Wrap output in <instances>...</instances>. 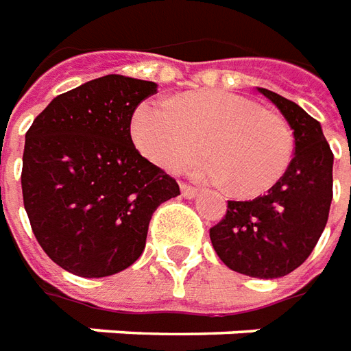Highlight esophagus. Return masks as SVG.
Listing matches in <instances>:
<instances>
[{
    "label": "esophagus",
    "mask_w": 351,
    "mask_h": 351,
    "mask_svg": "<svg viewBox=\"0 0 351 351\" xmlns=\"http://www.w3.org/2000/svg\"><path fill=\"white\" fill-rule=\"evenodd\" d=\"M181 195L185 196V198H195V196H198V189L181 183Z\"/></svg>",
    "instance_id": "1"
}]
</instances>
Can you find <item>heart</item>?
Listing matches in <instances>:
<instances>
[{"instance_id": "b5f03b06", "label": "heart", "mask_w": 351, "mask_h": 351, "mask_svg": "<svg viewBox=\"0 0 351 351\" xmlns=\"http://www.w3.org/2000/svg\"><path fill=\"white\" fill-rule=\"evenodd\" d=\"M132 140L162 170L193 168L198 180L257 196L274 187L293 158L289 124L251 98L228 90H200L180 100H147L132 117Z\"/></svg>"}]
</instances>
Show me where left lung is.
Instances as JSON below:
<instances>
[{"label":"left lung","mask_w":351,"mask_h":351,"mask_svg":"<svg viewBox=\"0 0 351 351\" xmlns=\"http://www.w3.org/2000/svg\"><path fill=\"white\" fill-rule=\"evenodd\" d=\"M280 109L295 138V156L267 195L228 200L210 228L213 250L230 270L272 280L299 268L322 236L332 200V151L322 124L295 101L257 88Z\"/></svg>","instance_id":"obj_1"}]
</instances>
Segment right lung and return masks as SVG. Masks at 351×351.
<instances>
[{
  "instance_id": "right-lung-1",
  "label": "right lung",
  "mask_w": 351,
  "mask_h": 351,
  "mask_svg": "<svg viewBox=\"0 0 351 351\" xmlns=\"http://www.w3.org/2000/svg\"><path fill=\"white\" fill-rule=\"evenodd\" d=\"M156 83L92 79L56 96L26 132L22 196L37 242L58 267L106 278L145 250L153 211L180 185L132 143V115Z\"/></svg>"
}]
</instances>
